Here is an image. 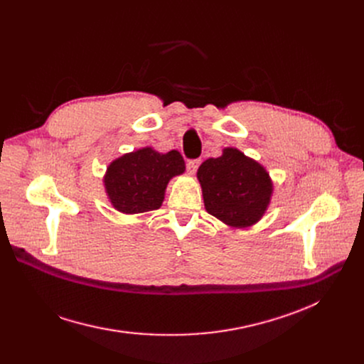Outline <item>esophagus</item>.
I'll use <instances>...</instances> for the list:
<instances>
[{"instance_id": "obj_1", "label": "esophagus", "mask_w": 364, "mask_h": 364, "mask_svg": "<svg viewBox=\"0 0 364 364\" xmlns=\"http://www.w3.org/2000/svg\"><path fill=\"white\" fill-rule=\"evenodd\" d=\"M198 166H199V159H190V161H187V171L190 172V174H195Z\"/></svg>"}]
</instances>
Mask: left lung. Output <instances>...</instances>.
I'll return each mask as SVG.
<instances>
[{
  "mask_svg": "<svg viewBox=\"0 0 364 364\" xmlns=\"http://www.w3.org/2000/svg\"><path fill=\"white\" fill-rule=\"evenodd\" d=\"M206 211L224 224L245 228L261 220L270 205L273 183L265 168L235 147L198 169Z\"/></svg>",
  "mask_w": 364,
  "mask_h": 364,
  "instance_id": "obj_1",
  "label": "left lung"
}]
</instances>
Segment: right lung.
Here are the masks:
<instances>
[{
    "label": "right lung",
    "mask_w": 364,
    "mask_h": 364,
    "mask_svg": "<svg viewBox=\"0 0 364 364\" xmlns=\"http://www.w3.org/2000/svg\"><path fill=\"white\" fill-rule=\"evenodd\" d=\"M184 171L180 151L159 153L143 147L110 162L103 178L105 190L119 213L141 214L161 208L169 180Z\"/></svg>",
    "instance_id": "add662e5"
}]
</instances>
